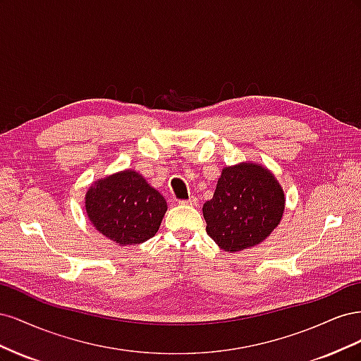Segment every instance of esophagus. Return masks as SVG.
<instances>
[{"label":"esophagus","mask_w":361,"mask_h":361,"mask_svg":"<svg viewBox=\"0 0 361 361\" xmlns=\"http://www.w3.org/2000/svg\"><path fill=\"white\" fill-rule=\"evenodd\" d=\"M179 203L180 204H188V206H195V204H197V199H195L192 195V197H190L188 200H180Z\"/></svg>","instance_id":"1"}]
</instances>
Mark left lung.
Masks as SVG:
<instances>
[{
    "label": "left lung",
    "mask_w": 361,
    "mask_h": 361,
    "mask_svg": "<svg viewBox=\"0 0 361 361\" xmlns=\"http://www.w3.org/2000/svg\"><path fill=\"white\" fill-rule=\"evenodd\" d=\"M285 192L268 169L243 162L224 167L214 197L203 204L206 232L226 251L255 247L280 224Z\"/></svg>",
    "instance_id": "8db88e82"
}]
</instances>
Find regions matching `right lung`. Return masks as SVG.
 <instances>
[{
	"instance_id": "1",
	"label": "right lung",
	"mask_w": 361,
	"mask_h": 361,
	"mask_svg": "<svg viewBox=\"0 0 361 361\" xmlns=\"http://www.w3.org/2000/svg\"><path fill=\"white\" fill-rule=\"evenodd\" d=\"M85 211L97 232L118 245H137L155 236L167 202L141 174L125 170L92 185Z\"/></svg>"
}]
</instances>
